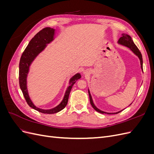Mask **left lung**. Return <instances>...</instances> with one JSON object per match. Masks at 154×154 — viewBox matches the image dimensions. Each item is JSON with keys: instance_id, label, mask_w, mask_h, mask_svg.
<instances>
[{"instance_id": "8db88e82", "label": "left lung", "mask_w": 154, "mask_h": 154, "mask_svg": "<svg viewBox=\"0 0 154 154\" xmlns=\"http://www.w3.org/2000/svg\"><path fill=\"white\" fill-rule=\"evenodd\" d=\"M118 43L122 44V45H125L127 46V47H128V48H130V49L132 50V52L136 54L137 57H139V60H140V62H141V69L143 70V58H142V54L140 52V51L139 50V49L137 48V46L135 45V44L134 43V42L132 39L131 37H130L128 35H127V34H125L123 33L122 35V36L120 37V38L118 40ZM88 95H89V99H90V102H91V104L92 105V106L94 108V109L95 110H96L97 112H100L101 114H118L119 112H120L121 111L119 112H116V113H106V112H105L103 111H101L100 110V109H98L97 108V107L94 105V103H93L92 101V97H91V95L90 94V92H89V90H88Z\"/></svg>"}]
</instances>
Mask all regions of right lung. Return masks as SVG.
Returning a JSON list of instances; mask_svg holds the SVG:
<instances>
[{
    "label": "right lung",
    "mask_w": 154,
    "mask_h": 154,
    "mask_svg": "<svg viewBox=\"0 0 154 154\" xmlns=\"http://www.w3.org/2000/svg\"><path fill=\"white\" fill-rule=\"evenodd\" d=\"M54 34V29L49 27H45L38 32H37L33 38L30 40L29 43L27 45L24 52H23L19 62V85L27 103L31 108L40 112L49 114L57 113L66 107L67 104L69 96L72 85L78 79L81 78L80 74L78 73L72 78H71L69 82L70 86H69L67 88L62 101L61 102V103L57 106L54 107V108L49 110L41 109L35 106L34 104L32 103L29 97L28 92H27L26 85V78L27 73L29 72V67L32 60L45 48L46 44H49L53 40Z\"/></svg>",
    "instance_id": "1"
}]
</instances>
